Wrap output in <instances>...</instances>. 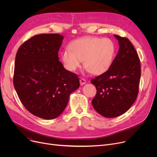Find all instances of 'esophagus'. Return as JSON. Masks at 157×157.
Instances as JSON below:
<instances>
[{"mask_svg": "<svg viewBox=\"0 0 157 157\" xmlns=\"http://www.w3.org/2000/svg\"><path fill=\"white\" fill-rule=\"evenodd\" d=\"M79 83H80V85L82 86V85H84L86 84V81L84 79V78H81L80 80H79Z\"/></svg>", "mask_w": 157, "mask_h": 157, "instance_id": "34e87169", "label": "esophagus"}]
</instances>
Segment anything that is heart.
I'll list each match as a JSON object with an SVG mask.
<instances>
[{
	"mask_svg": "<svg viewBox=\"0 0 157 157\" xmlns=\"http://www.w3.org/2000/svg\"><path fill=\"white\" fill-rule=\"evenodd\" d=\"M69 49H65L61 53L65 68L73 72L83 61L84 67L94 75H101L108 71L115 54L114 44L108 38L82 37L72 41Z\"/></svg>",
	"mask_w": 157,
	"mask_h": 157,
	"instance_id": "heart-1",
	"label": "heart"
}]
</instances>
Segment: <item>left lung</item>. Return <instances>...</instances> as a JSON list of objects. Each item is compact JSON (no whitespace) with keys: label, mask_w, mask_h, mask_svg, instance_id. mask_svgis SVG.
I'll list each match as a JSON object with an SVG mask.
<instances>
[{"label":"left lung","mask_w":157,"mask_h":157,"mask_svg":"<svg viewBox=\"0 0 157 157\" xmlns=\"http://www.w3.org/2000/svg\"><path fill=\"white\" fill-rule=\"evenodd\" d=\"M119 50L109 69L91 81L97 89L92 101L95 110L106 118H114L127 112L139 92L141 65L137 53L130 40L114 35Z\"/></svg>","instance_id":"left-lung-1"}]
</instances>
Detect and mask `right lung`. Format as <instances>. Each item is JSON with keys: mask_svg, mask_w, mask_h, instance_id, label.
I'll list each match as a JSON object with an SVG mask.
<instances>
[{"mask_svg": "<svg viewBox=\"0 0 157 157\" xmlns=\"http://www.w3.org/2000/svg\"><path fill=\"white\" fill-rule=\"evenodd\" d=\"M63 37L39 34L25 41L15 58L13 84L20 101L35 116L56 118L79 87L76 74L66 70L58 55Z\"/></svg>", "mask_w": 157, "mask_h": 157, "instance_id": "1", "label": "right lung"}]
</instances>
